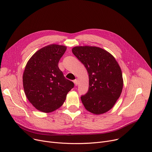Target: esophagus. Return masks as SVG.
Returning a JSON list of instances; mask_svg holds the SVG:
<instances>
[{"mask_svg":"<svg viewBox=\"0 0 152 152\" xmlns=\"http://www.w3.org/2000/svg\"><path fill=\"white\" fill-rule=\"evenodd\" d=\"M74 83L75 84V86H77L78 84V80L77 79H75L74 81Z\"/></svg>","mask_w":152,"mask_h":152,"instance_id":"1","label":"esophagus"}]
</instances>
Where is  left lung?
<instances>
[{
  "label": "left lung",
  "mask_w": 152,
  "mask_h": 152,
  "mask_svg": "<svg viewBox=\"0 0 152 152\" xmlns=\"http://www.w3.org/2000/svg\"><path fill=\"white\" fill-rule=\"evenodd\" d=\"M74 55L83 64L89 75V89L81 97L85 108L94 114L111 110L123 88L121 69L108 52L95 46H77Z\"/></svg>",
  "instance_id": "obj_1"
}]
</instances>
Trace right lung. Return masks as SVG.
Wrapping results in <instances>:
<instances>
[{"label":"right lung","instance_id":"add662e5","mask_svg":"<svg viewBox=\"0 0 152 152\" xmlns=\"http://www.w3.org/2000/svg\"><path fill=\"white\" fill-rule=\"evenodd\" d=\"M64 45L50 44L30 58L23 74V86L32 105L44 113H50L62 106L67 93L74 88L58 67L66 50Z\"/></svg>","mask_w":152,"mask_h":152}]
</instances>
